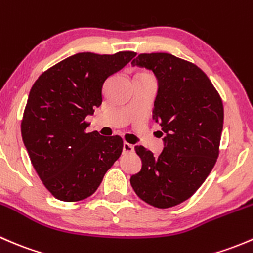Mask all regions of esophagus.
<instances>
[{
  "mask_svg": "<svg viewBox=\"0 0 253 253\" xmlns=\"http://www.w3.org/2000/svg\"><path fill=\"white\" fill-rule=\"evenodd\" d=\"M122 150H124L125 154H127V153H132L134 150V147L132 144H129V143L125 142L124 143V147H122Z\"/></svg>",
  "mask_w": 253,
  "mask_h": 253,
  "instance_id": "esophagus-1",
  "label": "esophagus"
}]
</instances>
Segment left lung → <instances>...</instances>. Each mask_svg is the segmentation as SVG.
<instances>
[{
	"label": "left lung",
	"instance_id": "1",
	"mask_svg": "<svg viewBox=\"0 0 253 253\" xmlns=\"http://www.w3.org/2000/svg\"><path fill=\"white\" fill-rule=\"evenodd\" d=\"M131 63L150 70L158 79L153 120L165 137L158 157L143 145L134 147L142 169L129 181L148 205L170 208L188 200L215 165L223 101L200 67L171 53H141Z\"/></svg>",
	"mask_w": 253,
	"mask_h": 253
}]
</instances>
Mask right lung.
<instances>
[{"label":"right lung","mask_w":253,"mask_h":253,"mask_svg":"<svg viewBox=\"0 0 253 253\" xmlns=\"http://www.w3.org/2000/svg\"><path fill=\"white\" fill-rule=\"evenodd\" d=\"M134 56L76 53L45 71L30 89L22 138L35 171L57 200L77 202L93 195L121 155V137L86 132L85 117L103 103L106 79Z\"/></svg>","instance_id":"obj_1"}]
</instances>
